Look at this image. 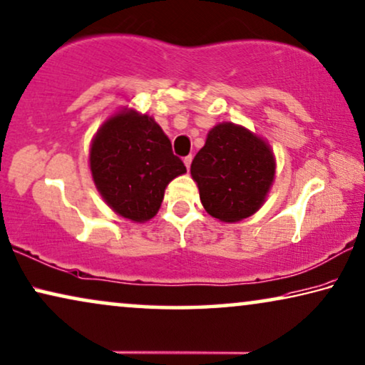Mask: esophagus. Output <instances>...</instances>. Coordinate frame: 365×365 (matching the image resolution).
Listing matches in <instances>:
<instances>
[{"label": "esophagus", "mask_w": 365, "mask_h": 365, "mask_svg": "<svg viewBox=\"0 0 365 365\" xmlns=\"http://www.w3.org/2000/svg\"><path fill=\"white\" fill-rule=\"evenodd\" d=\"M191 163H192V156L189 155V156H186L184 158V165H186V168L189 170V168H191Z\"/></svg>", "instance_id": "obj_1"}]
</instances>
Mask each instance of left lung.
Instances as JSON below:
<instances>
[{"mask_svg": "<svg viewBox=\"0 0 365 365\" xmlns=\"http://www.w3.org/2000/svg\"><path fill=\"white\" fill-rule=\"evenodd\" d=\"M274 173L277 160L268 141L230 121L209 130L191 165L205 212L225 224L250 217L265 204Z\"/></svg>", "mask_w": 365, "mask_h": 365, "instance_id": "1", "label": "left lung"}]
</instances>
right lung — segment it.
<instances>
[{
  "instance_id": "obj_1",
  "label": "right lung",
  "mask_w": 365,
  "mask_h": 365,
  "mask_svg": "<svg viewBox=\"0 0 365 365\" xmlns=\"http://www.w3.org/2000/svg\"><path fill=\"white\" fill-rule=\"evenodd\" d=\"M88 166L108 207L136 224L155 217L168 184L186 173L155 118L128 107L110 115L97 130Z\"/></svg>"
}]
</instances>
